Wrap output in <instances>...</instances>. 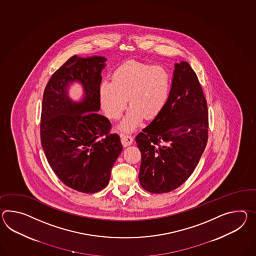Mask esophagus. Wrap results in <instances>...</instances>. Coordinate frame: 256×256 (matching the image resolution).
Listing matches in <instances>:
<instances>
[{
  "label": "esophagus",
  "instance_id": "esophagus-1",
  "mask_svg": "<svg viewBox=\"0 0 256 256\" xmlns=\"http://www.w3.org/2000/svg\"><path fill=\"white\" fill-rule=\"evenodd\" d=\"M120 138H121V142L124 146H128L133 142V138L131 137L130 135H126V134H120Z\"/></svg>",
  "mask_w": 256,
  "mask_h": 256
}]
</instances>
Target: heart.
Instances as JSON below:
<instances>
[{"label":"heart","mask_w":256,"mask_h":256,"mask_svg":"<svg viewBox=\"0 0 256 256\" xmlns=\"http://www.w3.org/2000/svg\"><path fill=\"white\" fill-rule=\"evenodd\" d=\"M171 78L160 64L128 61L114 71L112 82L100 85V104L106 116L118 119L126 107H131L121 124L123 130L135 128L142 118H152L168 99Z\"/></svg>","instance_id":"heart-1"}]
</instances>
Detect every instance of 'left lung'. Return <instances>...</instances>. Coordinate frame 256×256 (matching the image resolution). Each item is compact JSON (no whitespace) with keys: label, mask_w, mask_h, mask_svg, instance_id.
I'll list each match as a JSON object with an SVG mask.
<instances>
[{"label":"left lung","mask_w":256,"mask_h":256,"mask_svg":"<svg viewBox=\"0 0 256 256\" xmlns=\"http://www.w3.org/2000/svg\"><path fill=\"white\" fill-rule=\"evenodd\" d=\"M168 99L136 137L142 152L138 180L152 194H166L192 174L208 140V108L194 69L176 64Z\"/></svg>","instance_id":"left-lung-1"}]
</instances>
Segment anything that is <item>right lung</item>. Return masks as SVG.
Wrapping results in <instances>:
<instances>
[{"mask_svg":"<svg viewBox=\"0 0 256 256\" xmlns=\"http://www.w3.org/2000/svg\"><path fill=\"white\" fill-rule=\"evenodd\" d=\"M104 57H70L52 75L44 90L40 142L48 162L68 187L83 194L100 192L108 185L112 166L122 152L109 119L99 114L100 71ZM80 82L86 97L70 100L66 87Z\"/></svg>","mask_w":256,"mask_h":256,"instance_id":"1","label":"right lung"}]
</instances>
